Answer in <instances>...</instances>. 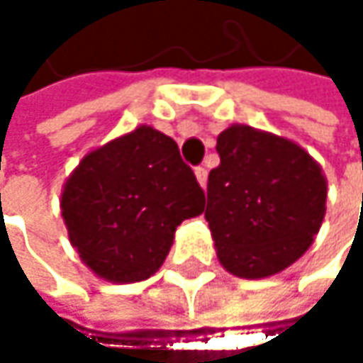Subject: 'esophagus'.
<instances>
[{"instance_id":"esophagus-1","label":"esophagus","mask_w":363,"mask_h":363,"mask_svg":"<svg viewBox=\"0 0 363 363\" xmlns=\"http://www.w3.org/2000/svg\"><path fill=\"white\" fill-rule=\"evenodd\" d=\"M195 177H197V182L206 189V184H208V170L203 166H199V168H195Z\"/></svg>"}]
</instances>
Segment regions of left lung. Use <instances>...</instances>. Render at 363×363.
I'll list each match as a JSON object with an SVG mask.
<instances>
[{
    "label": "left lung",
    "mask_w": 363,
    "mask_h": 363,
    "mask_svg": "<svg viewBox=\"0 0 363 363\" xmlns=\"http://www.w3.org/2000/svg\"><path fill=\"white\" fill-rule=\"evenodd\" d=\"M216 151L206 220L220 264L246 279L288 269L326 216L322 166L301 145L244 123L223 130Z\"/></svg>",
    "instance_id": "1"
}]
</instances>
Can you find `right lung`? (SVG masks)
Wrapping results in <instances>:
<instances>
[{"mask_svg": "<svg viewBox=\"0 0 363 363\" xmlns=\"http://www.w3.org/2000/svg\"><path fill=\"white\" fill-rule=\"evenodd\" d=\"M203 206L179 145L151 125L90 151L60 195L71 246L113 284L151 277L170 252L177 227Z\"/></svg>", "mask_w": 363, "mask_h": 363, "instance_id": "obj_1", "label": "right lung"}]
</instances>
